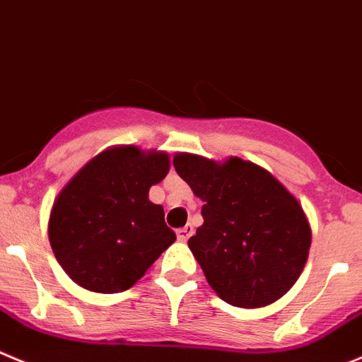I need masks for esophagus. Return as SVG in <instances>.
<instances>
[{
	"instance_id": "1",
	"label": "esophagus",
	"mask_w": 362,
	"mask_h": 362,
	"mask_svg": "<svg viewBox=\"0 0 362 362\" xmlns=\"http://www.w3.org/2000/svg\"><path fill=\"white\" fill-rule=\"evenodd\" d=\"M191 235H192V227H191V225H185L184 228H178V230H177V238L180 239V241H184V243L187 241V239L191 238Z\"/></svg>"
}]
</instances>
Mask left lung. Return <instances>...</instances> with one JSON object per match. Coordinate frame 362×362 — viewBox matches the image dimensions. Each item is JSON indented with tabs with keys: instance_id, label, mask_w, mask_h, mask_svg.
Masks as SVG:
<instances>
[{
	"instance_id": "1",
	"label": "left lung",
	"mask_w": 362,
	"mask_h": 362,
	"mask_svg": "<svg viewBox=\"0 0 362 362\" xmlns=\"http://www.w3.org/2000/svg\"><path fill=\"white\" fill-rule=\"evenodd\" d=\"M173 165L204 202V225L187 241L216 295L255 309L282 298L303 272L310 227L302 205L269 171L230 157L178 153Z\"/></svg>"
}]
</instances>
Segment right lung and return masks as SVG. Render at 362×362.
<instances>
[{
  "mask_svg": "<svg viewBox=\"0 0 362 362\" xmlns=\"http://www.w3.org/2000/svg\"><path fill=\"white\" fill-rule=\"evenodd\" d=\"M170 171L164 151L114 146L90 158L59 192L49 245L73 282L94 293L134 286L177 235L148 200Z\"/></svg>",
  "mask_w": 362,
  "mask_h": 362,
  "instance_id": "obj_1",
  "label": "right lung"
}]
</instances>
